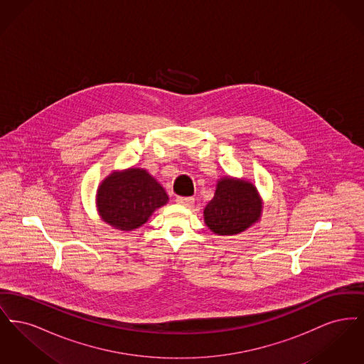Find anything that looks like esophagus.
I'll return each mask as SVG.
<instances>
[{
	"instance_id": "34e87169",
	"label": "esophagus",
	"mask_w": 364,
	"mask_h": 364,
	"mask_svg": "<svg viewBox=\"0 0 364 364\" xmlns=\"http://www.w3.org/2000/svg\"><path fill=\"white\" fill-rule=\"evenodd\" d=\"M176 202L178 205H183V206H191L193 203V198H191V196H177Z\"/></svg>"
}]
</instances>
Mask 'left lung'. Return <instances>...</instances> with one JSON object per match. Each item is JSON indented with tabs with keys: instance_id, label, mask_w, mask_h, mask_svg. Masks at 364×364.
<instances>
[{
	"instance_id": "8db88e82",
	"label": "left lung",
	"mask_w": 364,
	"mask_h": 364,
	"mask_svg": "<svg viewBox=\"0 0 364 364\" xmlns=\"http://www.w3.org/2000/svg\"><path fill=\"white\" fill-rule=\"evenodd\" d=\"M260 198L248 181L225 177L205 208V223L217 235H236L259 220Z\"/></svg>"
}]
</instances>
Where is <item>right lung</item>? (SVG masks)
Segmentation results:
<instances>
[{
	"label": "right lung",
	"instance_id": "1",
	"mask_svg": "<svg viewBox=\"0 0 364 364\" xmlns=\"http://www.w3.org/2000/svg\"><path fill=\"white\" fill-rule=\"evenodd\" d=\"M168 195L144 169L110 174L98 190L97 206L105 223L120 230L143 225L154 210L168 202Z\"/></svg>",
	"mask_w": 364,
	"mask_h": 364
}]
</instances>
